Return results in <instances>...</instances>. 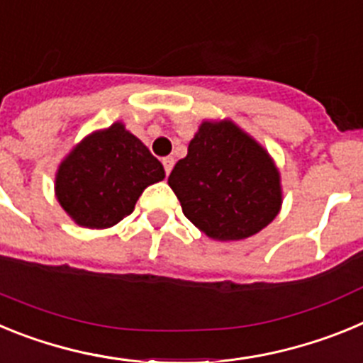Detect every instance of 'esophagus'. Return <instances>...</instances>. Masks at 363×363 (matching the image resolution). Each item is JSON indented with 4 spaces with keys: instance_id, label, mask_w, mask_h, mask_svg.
<instances>
[{
    "instance_id": "34e87169",
    "label": "esophagus",
    "mask_w": 363,
    "mask_h": 363,
    "mask_svg": "<svg viewBox=\"0 0 363 363\" xmlns=\"http://www.w3.org/2000/svg\"><path fill=\"white\" fill-rule=\"evenodd\" d=\"M162 163H163V169H165V174L167 176L171 174L172 167H174V158H172V156H167V158L162 160Z\"/></svg>"
}]
</instances>
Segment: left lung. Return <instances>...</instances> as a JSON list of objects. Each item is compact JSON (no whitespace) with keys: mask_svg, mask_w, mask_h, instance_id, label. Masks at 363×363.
<instances>
[{"mask_svg":"<svg viewBox=\"0 0 363 363\" xmlns=\"http://www.w3.org/2000/svg\"><path fill=\"white\" fill-rule=\"evenodd\" d=\"M185 216L221 242L249 238L281 205L280 174L251 136L230 121H203L169 176Z\"/></svg>","mask_w":363,"mask_h":363,"instance_id":"8db88e82","label":"left lung"}]
</instances>
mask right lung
<instances>
[{"instance_id": "right-lung-1", "label": "right lung", "mask_w": 363, "mask_h": 363, "mask_svg": "<svg viewBox=\"0 0 363 363\" xmlns=\"http://www.w3.org/2000/svg\"><path fill=\"white\" fill-rule=\"evenodd\" d=\"M165 178L163 165L121 123L86 136L56 174V196L78 225L105 229L134 211L143 189Z\"/></svg>"}]
</instances>
